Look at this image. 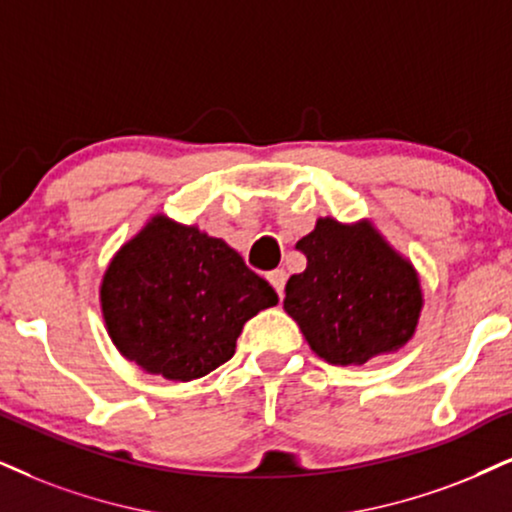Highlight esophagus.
Here are the masks:
<instances>
[{
    "instance_id": "obj_1",
    "label": "esophagus",
    "mask_w": 512,
    "mask_h": 512,
    "mask_svg": "<svg viewBox=\"0 0 512 512\" xmlns=\"http://www.w3.org/2000/svg\"><path fill=\"white\" fill-rule=\"evenodd\" d=\"M269 283L274 286V290L278 293V297H283V288H286V271L283 269H276V271H269Z\"/></svg>"
}]
</instances>
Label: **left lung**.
<instances>
[{"label": "left lung", "instance_id": "1", "mask_svg": "<svg viewBox=\"0 0 512 512\" xmlns=\"http://www.w3.org/2000/svg\"><path fill=\"white\" fill-rule=\"evenodd\" d=\"M307 269L286 283L283 309L328 364H366L411 340L423 293L411 262L368 222L319 219L295 245Z\"/></svg>", "mask_w": 512, "mask_h": 512}]
</instances>
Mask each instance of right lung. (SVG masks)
Segmentation results:
<instances>
[{
  "instance_id": "1",
  "label": "right lung",
  "mask_w": 512,
  "mask_h": 512,
  "mask_svg": "<svg viewBox=\"0 0 512 512\" xmlns=\"http://www.w3.org/2000/svg\"><path fill=\"white\" fill-rule=\"evenodd\" d=\"M278 295L222 238L153 217L108 264L101 309L122 357L167 380H196L236 352L243 323Z\"/></svg>"
}]
</instances>
